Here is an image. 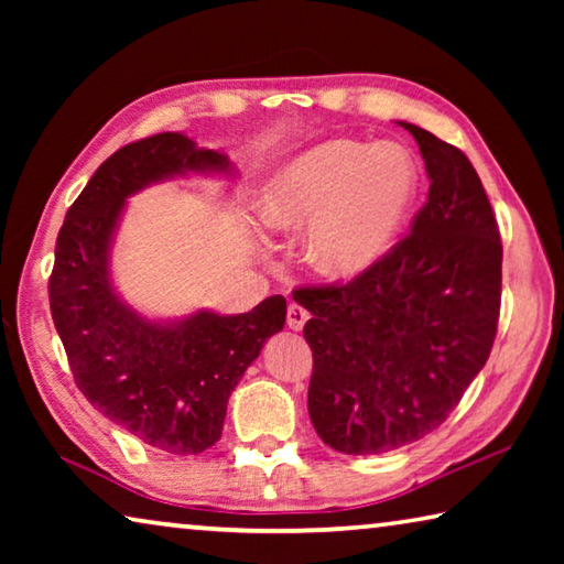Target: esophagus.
<instances>
[{"instance_id":"esophagus-1","label":"esophagus","mask_w":564,"mask_h":564,"mask_svg":"<svg viewBox=\"0 0 564 564\" xmlns=\"http://www.w3.org/2000/svg\"><path fill=\"white\" fill-rule=\"evenodd\" d=\"M308 318H311V313L305 311L303 305H299V303H291L289 305V316H285V323H289L291 330H301Z\"/></svg>"}]
</instances>
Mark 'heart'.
Wrapping results in <instances>:
<instances>
[{
  "mask_svg": "<svg viewBox=\"0 0 564 564\" xmlns=\"http://www.w3.org/2000/svg\"><path fill=\"white\" fill-rule=\"evenodd\" d=\"M415 186V161L403 147L328 141L273 176L261 218L275 231L308 224L305 259L323 273L348 275L373 265L393 246Z\"/></svg>",
  "mask_w": 564,
  "mask_h": 564,
  "instance_id": "b5f03b06",
  "label": "heart"
}]
</instances>
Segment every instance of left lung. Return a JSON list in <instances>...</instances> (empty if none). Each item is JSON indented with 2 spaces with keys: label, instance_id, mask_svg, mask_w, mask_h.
<instances>
[{
  "label": "left lung",
  "instance_id": "obj_1",
  "mask_svg": "<svg viewBox=\"0 0 564 564\" xmlns=\"http://www.w3.org/2000/svg\"><path fill=\"white\" fill-rule=\"evenodd\" d=\"M400 127L431 176L410 234L348 283L293 291L311 311V423L346 455L398 451L441 427L498 333L502 243L482 181L457 147Z\"/></svg>",
  "mask_w": 564,
  "mask_h": 564
}]
</instances>
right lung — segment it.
Returning <instances> with one entry per match:
<instances>
[{
	"instance_id": "add662e5",
	"label": "right lung",
	"mask_w": 564,
	"mask_h": 564,
	"mask_svg": "<svg viewBox=\"0 0 564 564\" xmlns=\"http://www.w3.org/2000/svg\"><path fill=\"white\" fill-rule=\"evenodd\" d=\"M228 159L184 133L133 141L94 171L56 236L50 305L74 383L111 423L156 451L198 455L224 431L231 390L285 323L271 295L241 316L198 311L176 323L141 318L109 279V246L127 196Z\"/></svg>"
}]
</instances>
